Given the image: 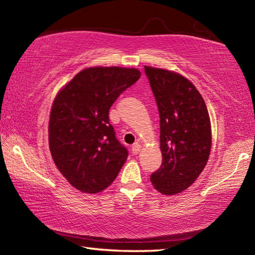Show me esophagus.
<instances>
[{
    "label": "esophagus",
    "mask_w": 255,
    "mask_h": 255,
    "mask_svg": "<svg viewBox=\"0 0 255 255\" xmlns=\"http://www.w3.org/2000/svg\"><path fill=\"white\" fill-rule=\"evenodd\" d=\"M140 145L139 144H138V143H136L135 145H133L132 146V148H131V152H132V154L133 155H137L138 153H139L140 152Z\"/></svg>",
    "instance_id": "obj_1"
}]
</instances>
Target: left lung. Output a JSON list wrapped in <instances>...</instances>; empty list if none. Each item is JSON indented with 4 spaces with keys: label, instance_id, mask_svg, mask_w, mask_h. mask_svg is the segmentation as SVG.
<instances>
[{
    "label": "left lung",
    "instance_id": "obj_1",
    "mask_svg": "<svg viewBox=\"0 0 255 255\" xmlns=\"http://www.w3.org/2000/svg\"><path fill=\"white\" fill-rule=\"evenodd\" d=\"M145 67L159 114L163 162L150 182L166 196L187 190L208 162L210 119L205 100L191 82L172 71Z\"/></svg>",
    "mask_w": 255,
    "mask_h": 255
}]
</instances>
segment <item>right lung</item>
Instances as JSON below:
<instances>
[{
  "label": "right lung",
  "instance_id": "right-lung-1",
  "mask_svg": "<svg viewBox=\"0 0 255 255\" xmlns=\"http://www.w3.org/2000/svg\"><path fill=\"white\" fill-rule=\"evenodd\" d=\"M140 72L126 67H89L56 96L49 118V149L68 182L98 193L117 178L128 156L109 123V109Z\"/></svg>",
  "mask_w": 255,
  "mask_h": 255
}]
</instances>
